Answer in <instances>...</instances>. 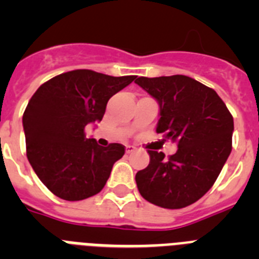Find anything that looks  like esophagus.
I'll list each match as a JSON object with an SVG mask.
<instances>
[{"mask_svg":"<svg viewBox=\"0 0 259 259\" xmlns=\"http://www.w3.org/2000/svg\"><path fill=\"white\" fill-rule=\"evenodd\" d=\"M135 150H136V148H135V146H132V145L125 146V153H127V154H131V153H134Z\"/></svg>","mask_w":259,"mask_h":259,"instance_id":"1","label":"esophagus"}]
</instances>
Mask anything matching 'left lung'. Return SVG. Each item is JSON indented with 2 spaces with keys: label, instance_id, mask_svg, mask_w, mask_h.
Listing matches in <instances>:
<instances>
[{
  "label": "left lung",
  "instance_id": "1",
  "mask_svg": "<svg viewBox=\"0 0 259 259\" xmlns=\"http://www.w3.org/2000/svg\"><path fill=\"white\" fill-rule=\"evenodd\" d=\"M135 83L159 104L157 134L178 143L168 158L148 150L149 164L136 174L139 192L164 209L192 205L211 188L232 150L230 110L214 89L185 75L141 76Z\"/></svg>",
  "mask_w": 259,
  "mask_h": 259
}]
</instances>
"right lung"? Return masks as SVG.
<instances>
[{
  "mask_svg": "<svg viewBox=\"0 0 259 259\" xmlns=\"http://www.w3.org/2000/svg\"><path fill=\"white\" fill-rule=\"evenodd\" d=\"M136 76H110L92 70L57 75L40 85L23 114L27 158L42 184L66 201L101 192L122 144L100 146L85 127L102 120L107 101Z\"/></svg>",
  "mask_w": 259,
  "mask_h": 259,
  "instance_id": "obj_1",
  "label": "right lung"
}]
</instances>
